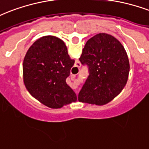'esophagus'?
I'll list each match as a JSON object with an SVG mask.
<instances>
[{
  "instance_id": "1",
  "label": "esophagus",
  "mask_w": 149,
  "mask_h": 149,
  "mask_svg": "<svg viewBox=\"0 0 149 149\" xmlns=\"http://www.w3.org/2000/svg\"><path fill=\"white\" fill-rule=\"evenodd\" d=\"M76 94H77V95L78 94V91H76Z\"/></svg>"
}]
</instances>
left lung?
<instances>
[{
    "label": "left lung",
    "mask_w": 149,
    "mask_h": 149,
    "mask_svg": "<svg viewBox=\"0 0 149 149\" xmlns=\"http://www.w3.org/2000/svg\"><path fill=\"white\" fill-rule=\"evenodd\" d=\"M89 76L78 95L79 102L103 105L114 99L127 82L130 63L122 44L102 33L87 41L79 58Z\"/></svg>",
    "instance_id": "8db88e82"
}]
</instances>
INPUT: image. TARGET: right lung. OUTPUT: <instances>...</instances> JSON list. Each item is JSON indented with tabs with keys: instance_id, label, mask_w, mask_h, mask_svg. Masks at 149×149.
<instances>
[{
	"instance_id": "right-lung-1",
	"label": "right lung",
	"mask_w": 149,
	"mask_h": 149,
	"mask_svg": "<svg viewBox=\"0 0 149 149\" xmlns=\"http://www.w3.org/2000/svg\"><path fill=\"white\" fill-rule=\"evenodd\" d=\"M74 62L62 40L54 36L40 37L32 44L23 60V80L27 91L52 109L75 102L77 95L65 82Z\"/></svg>"
}]
</instances>
